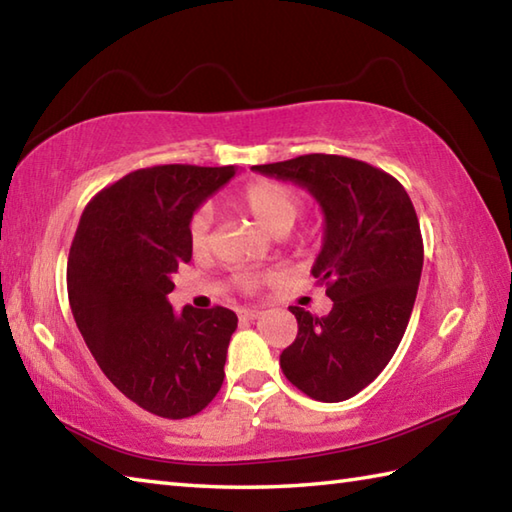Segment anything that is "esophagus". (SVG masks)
<instances>
[{"label": "esophagus", "instance_id": "1", "mask_svg": "<svg viewBox=\"0 0 512 512\" xmlns=\"http://www.w3.org/2000/svg\"><path fill=\"white\" fill-rule=\"evenodd\" d=\"M262 315H264V311H259V309H241L239 311L241 320H257V318H262Z\"/></svg>", "mask_w": 512, "mask_h": 512}]
</instances>
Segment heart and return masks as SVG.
<instances>
[{
	"instance_id": "heart-1",
	"label": "heart",
	"mask_w": 512,
	"mask_h": 512,
	"mask_svg": "<svg viewBox=\"0 0 512 512\" xmlns=\"http://www.w3.org/2000/svg\"><path fill=\"white\" fill-rule=\"evenodd\" d=\"M237 206L246 215L275 237L286 235L295 226L302 212V194L280 181H253L237 194ZM190 248L194 253H206L212 244V210L208 206L194 212L188 226ZM239 284L246 291H253L259 284L257 277L241 275Z\"/></svg>"
}]
</instances>
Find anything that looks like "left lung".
<instances>
[{
	"mask_svg": "<svg viewBox=\"0 0 512 512\" xmlns=\"http://www.w3.org/2000/svg\"><path fill=\"white\" fill-rule=\"evenodd\" d=\"M250 170L293 181L320 203L324 239L311 273L333 309L318 318L288 306L297 338L280 367L315 401H347L387 367L410 322L423 271L416 210L392 174L347 156L304 154Z\"/></svg>",
	"mask_w": 512,
	"mask_h": 512,
	"instance_id": "1",
	"label": "left lung"
}]
</instances>
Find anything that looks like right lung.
Returning <instances> with one entry per match:
<instances>
[{"mask_svg":"<svg viewBox=\"0 0 512 512\" xmlns=\"http://www.w3.org/2000/svg\"><path fill=\"white\" fill-rule=\"evenodd\" d=\"M235 165H154L98 192L80 217L67 264L73 318L111 383L163 418L199 414L224 383L237 315L172 309V275L190 262V219Z\"/></svg>","mask_w":512,"mask_h":512,"instance_id":"right-lung-1","label":"right lung"}]
</instances>
